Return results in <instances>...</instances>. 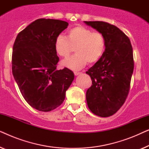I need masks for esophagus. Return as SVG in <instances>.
<instances>
[{
    "mask_svg": "<svg viewBox=\"0 0 149 149\" xmlns=\"http://www.w3.org/2000/svg\"><path fill=\"white\" fill-rule=\"evenodd\" d=\"M74 74L75 76H77V75H79V74H81V72H74Z\"/></svg>",
    "mask_w": 149,
    "mask_h": 149,
    "instance_id": "obj_1",
    "label": "esophagus"
}]
</instances>
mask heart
Segmentation results:
<instances>
[{
  "instance_id": "1",
  "label": "heart",
  "mask_w": 149,
  "mask_h": 149,
  "mask_svg": "<svg viewBox=\"0 0 149 149\" xmlns=\"http://www.w3.org/2000/svg\"><path fill=\"white\" fill-rule=\"evenodd\" d=\"M106 47L107 41L102 33L83 26L70 28L66 38L59 36L55 41V50L64 58H68L74 49L76 54L62 62V66L74 70L82 69L87 62L91 64L99 61Z\"/></svg>"
}]
</instances>
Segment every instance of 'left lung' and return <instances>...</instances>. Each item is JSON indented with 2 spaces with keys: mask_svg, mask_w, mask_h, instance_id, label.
I'll list each match as a JSON object with an SVG mask.
<instances>
[{
  "mask_svg": "<svg viewBox=\"0 0 149 149\" xmlns=\"http://www.w3.org/2000/svg\"><path fill=\"white\" fill-rule=\"evenodd\" d=\"M104 34L107 47L100 60L86 73L92 85L87 90L86 100L95 115L107 117L119 111L130 91L134 62L130 38L117 26L104 22H85Z\"/></svg>",
  "mask_w": 149,
  "mask_h": 149,
  "instance_id": "1",
  "label": "left lung"
}]
</instances>
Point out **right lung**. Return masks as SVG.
<instances>
[{"label":"right lung","mask_w":149,"mask_h":149,"mask_svg":"<svg viewBox=\"0 0 149 149\" xmlns=\"http://www.w3.org/2000/svg\"><path fill=\"white\" fill-rule=\"evenodd\" d=\"M68 23L38 19L17 34L12 52V73L25 100L39 111L62 104L74 80L70 69L57 70L60 60L55 41Z\"/></svg>","instance_id":"add662e5"}]
</instances>
